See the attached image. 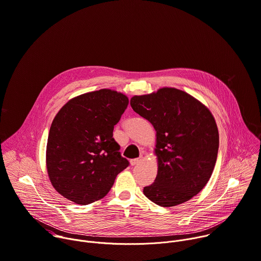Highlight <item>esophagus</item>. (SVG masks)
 Returning a JSON list of instances; mask_svg holds the SVG:
<instances>
[{
    "label": "esophagus",
    "mask_w": 261,
    "mask_h": 261,
    "mask_svg": "<svg viewBox=\"0 0 261 261\" xmlns=\"http://www.w3.org/2000/svg\"><path fill=\"white\" fill-rule=\"evenodd\" d=\"M141 161H142V156H139V158H136V159H132V160H130V164H131L132 166H135V165H138Z\"/></svg>",
    "instance_id": "obj_1"
}]
</instances>
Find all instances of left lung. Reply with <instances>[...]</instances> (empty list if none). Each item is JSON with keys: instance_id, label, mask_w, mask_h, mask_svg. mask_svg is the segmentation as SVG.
I'll return each mask as SVG.
<instances>
[{"instance_id": "left-lung-1", "label": "left lung", "mask_w": 261, "mask_h": 261, "mask_svg": "<svg viewBox=\"0 0 261 261\" xmlns=\"http://www.w3.org/2000/svg\"><path fill=\"white\" fill-rule=\"evenodd\" d=\"M131 108L155 130L158 173L143 194L161 207H173L198 195L215 167L219 134L209 109L176 88L135 95Z\"/></svg>"}]
</instances>
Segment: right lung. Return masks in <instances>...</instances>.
Masks as SVG:
<instances>
[{
  "instance_id": "right-lung-1",
  "label": "right lung",
  "mask_w": 261,
  "mask_h": 261,
  "mask_svg": "<svg viewBox=\"0 0 261 261\" xmlns=\"http://www.w3.org/2000/svg\"><path fill=\"white\" fill-rule=\"evenodd\" d=\"M128 103L125 94L100 89L71 98L57 113L49 131L46 166L62 197L79 205L98 201L128 167L113 137Z\"/></svg>"
}]
</instances>
